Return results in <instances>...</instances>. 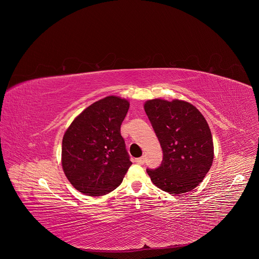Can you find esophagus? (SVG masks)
Segmentation results:
<instances>
[{"label": "esophagus", "mask_w": 259, "mask_h": 259, "mask_svg": "<svg viewBox=\"0 0 259 259\" xmlns=\"http://www.w3.org/2000/svg\"><path fill=\"white\" fill-rule=\"evenodd\" d=\"M135 162L137 164H140V165H143L144 164V158L141 157V158H138V159H135Z\"/></svg>", "instance_id": "34e87169"}]
</instances>
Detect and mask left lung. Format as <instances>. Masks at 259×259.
<instances>
[{"label": "left lung", "mask_w": 259, "mask_h": 259, "mask_svg": "<svg viewBox=\"0 0 259 259\" xmlns=\"http://www.w3.org/2000/svg\"><path fill=\"white\" fill-rule=\"evenodd\" d=\"M144 110L163 151L161 166L146 169L151 180L169 194L193 191L203 181L214 158L206 119L196 106L180 99L147 100Z\"/></svg>", "instance_id": "left-lung-1"}]
</instances>
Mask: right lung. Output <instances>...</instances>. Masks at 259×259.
Wrapping results in <instances>:
<instances>
[{"mask_svg":"<svg viewBox=\"0 0 259 259\" xmlns=\"http://www.w3.org/2000/svg\"><path fill=\"white\" fill-rule=\"evenodd\" d=\"M129 101L106 96L85 108L62 138L61 165L72 187L91 197L117 189L131 166L121 125Z\"/></svg>","mask_w":259,"mask_h":259,"instance_id":"obj_1","label":"right lung"}]
</instances>
